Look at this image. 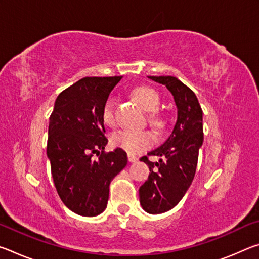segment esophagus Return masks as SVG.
Listing matches in <instances>:
<instances>
[{"mask_svg":"<svg viewBox=\"0 0 259 259\" xmlns=\"http://www.w3.org/2000/svg\"><path fill=\"white\" fill-rule=\"evenodd\" d=\"M128 160H129V162H131V163H134V162H137L138 157L134 154H128Z\"/></svg>","mask_w":259,"mask_h":259,"instance_id":"obj_1","label":"esophagus"}]
</instances>
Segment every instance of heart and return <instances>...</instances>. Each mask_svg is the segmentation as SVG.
Instances as JSON below:
<instances>
[{"label": "heart", "mask_w": 259, "mask_h": 259, "mask_svg": "<svg viewBox=\"0 0 259 259\" xmlns=\"http://www.w3.org/2000/svg\"><path fill=\"white\" fill-rule=\"evenodd\" d=\"M131 96L137 102L140 107L146 112H151L150 119L156 125L162 124V119L156 109L159 108L161 98L155 89L147 85H140L131 91ZM102 117L105 124H115V112H114V102L112 98L107 99L102 112ZM112 145L120 147L129 153H138L150 147L154 143V136L150 131H135V130H120L112 135Z\"/></svg>", "instance_id": "heart-1"}]
</instances>
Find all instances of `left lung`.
I'll list each match as a JSON object with an SVG mask.
<instances>
[{
  "instance_id": "left-lung-1",
  "label": "left lung",
  "mask_w": 259,
  "mask_h": 259,
  "mask_svg": "<svg viewBox=\"0 0 259 259\" xmlns=\"http://www.w3.org/2000/svg\"><path fill=\"white\" fill-rule=\"evenodd\" d=\"M165 85L177 107V121L171 134L147 155L159 157L140 161L150 168V176L139 187L143 209L152 214L163 213L176 207L194 178L199 150L203 143L202 109L195 94L175 76H148Z\"/></svg>"
}]
</instances>
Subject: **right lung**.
Returning <instances> with one entry per match:
<instances>
[{"mask_svg": "<svg viewBox=\"0 0 259 259\" xmlns=\"http://www.w3.org/2000/svg\"><path fill=\"white\" fill-rule=\"evenodd\" d=\"M121 78H81L59 94L50 116L47 155L52 179L63 203L80 216L95 217L106 209L109 184L128 163L122 148L104 152L108 140L103 107Z\"/></svg>", "mask_w": 259, "mask_h": 259, "instance_id": "obj_1", "label": "right lung"}]
</instances>
